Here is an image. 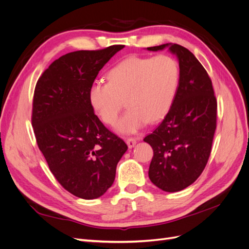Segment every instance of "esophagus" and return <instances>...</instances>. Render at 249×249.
<instances>
[{
  "label": "esophagus",
  "instance_id": "34e87169",
  "mask_svg": "<svg viewBox=\"0 0 249 249\" xmlns=\"http://www.w3.org/2000/svg\"><path fill=\"white\" fill-rule=\"evenodd\" d=\"M138 141V138H133V137H129L126 139V143H127V146H129L130 148L134 147L135 144H136Z\"/></svg>",
  "mask_w": 249,
  "mask_h": 249
}]
</instances>
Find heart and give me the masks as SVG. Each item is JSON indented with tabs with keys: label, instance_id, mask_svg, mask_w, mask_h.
<instances>
[{
	"label": "heart",
	"instance_id": "1",
	"mask_svg": "<svg viewBox=\"0 0 249 249\" xmlns=\"http://www.w3.org/2000/svg\"><path fill=\"white\" fill-rule=\"evenodd\" d=\"M107 77L108 83L95 82L90 87L89 102L105 124H114L124 100L127 110L117 130L134 133L166 115L178 89L179 69L168 55L130 56L113 66Z\"/></svg>",
	"mask_w": 249,
	"mask_h": 249
}]
</instances>
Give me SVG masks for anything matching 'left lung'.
Instances as JSON below:
<instances>
[{"instance_id":"1","label":"left lung","mask_w":249,"mask_h":249,"mask_svg":"<svg viewBox=\"0 0 249 249\" xmlns=\"http://www.w3.org/2000/svg\"><path fill=\"white\" fill-rule=\"evenodd\" d=\"M166 47L178 59V87L166 116L144 141L154 150L150 180L163 191L177 192L193 184L208 163L217 125V100L207 71L189 50L177 43L147 50Z\"/></svg>"}]
</instances>
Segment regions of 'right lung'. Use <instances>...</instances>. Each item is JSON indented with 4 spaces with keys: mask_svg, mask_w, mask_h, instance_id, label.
Segmentation results:
<instances>
[{
    "mask_svg": "<svg viewBox=\"0 0 249 249\" xmlns=\"http://www.w3.org/2000/svg\"><path fill=\"white\" fill-rule=\"evenodd\" d=\"M123 44L76 51L55 60L36 83L32 125L37 145L65 190L83 199L102 196L115 178L127 145L94 114L89 89Z\"/></svg>",
    "mask_w": 249,
    "mask_h": 249,
    "instance_id": "1",
    "label": "right lung"
}]
</instances>
